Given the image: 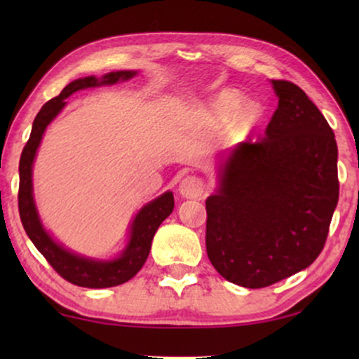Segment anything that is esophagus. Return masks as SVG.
I'll list each match as a JSON object with an SVG mask.
<instances>
[{"instance_id": "obj_1", "label": "esophagus", "mask_w": 359, "mask_h": 359, "mask_svg": "<svg viewBox=\"0 0 359 359\" xmlns=\"http://www.w3.org/2000/svg\"><path fill=\"white\" fill-rule=\"evenodd\" d=\"M204 193V183L198 176H186L180 183V194L186 199H198Z\"/></svg>"}]
</instances>
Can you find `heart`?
I'll return each mask as SVG.
<instances>
[{"mask_svg":"<svg viewBox=\"0 0 359 359\" xmlns=\"http://www.w3.org/2000/svg\"><path fill=\"white\" fill-rule=\"evenodd\" d=\"M210 121L225 126L232 121L233 129L245 132L257 124L259 109L255 104H245V97L237 91H224L210 104Z\"/></svg>","mask_w":359,"mask_h":359,"instance_id":"b5f03b06","label":"heart"}]
</instances>
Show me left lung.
I'll list each match as a JSON object with an SVG mask.
<instances>
[{
	"label": "left lung",
	"mask_w": 359,
	"mask_h": 359,
	"mask_svg": "<svg viewBox=\"0 0 359 359\" xmlns=\"http://www.w3.org/2000/svg\"><path fill=\"white\" fill-rule=\"evenodd\" d=\"M278 109L257 142L219 166L205 201V250L220 276L259 289L316 262L338 203L335 134L297 85L271 80Z\"/></svg>",
	"instance_id": "obj_1"
}]
</instances>
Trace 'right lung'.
<instances>
[{"mask_svg":"<svg viewBox=\"0 0 359 359\" xmlns=\"http://www.w3.org/2000/svg\"><path fill=\"white\" fill-rule=\"evenodd\" d=\"M137 72L122 70L106 73L102 78L86 76L78 78L72 81L70 85L63 88L62 93L50 101H47L39 111L32 124L31 137H29L26 147H24L21 160H19V215H21L22 227L26 230L27 237L32 240L36 248L43 255L48 264L60 274L68 283L81 287H112L119 286L122 283H127L135 276L144 266L145 259L149 258L151 240L160 224L173 212L175 199L173 193L166 191L160 196L144 205L135 215L134 222L130 225V238L124 252L116 259H93L80 255L68 252L58 245L50 235L42 227L41 219H39L36 203H34L32 194V165L36 158L37 149L41 145L42 135L46 132L47 126L55 119V116L67 104L65 100L75 91L85 90V88H95L100 85H114L117 81L130 80L135 76Z\"/></svg>","mask_w":359,"mask_h":359,"instance_id":"obj_1","label":"right lung"}]
</instances>
